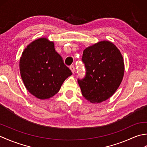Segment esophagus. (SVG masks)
Instances as JSON below:
<instances>
[{
  "label": "esophagus",
  "instance_id": "1",
  "mask_svg": "<svg viewBox=\"0 0 147 147\" xmlns=\"http://www.w3.org/2000/svg\"><path fill=\"white\" fill-rule=\"evenodd\" d=\"M70 69L71 70V71L73 72V73H74V71H75V67H74V65H71L70 66Z\"/></svg>",
  "mask_w": 147,
  "mask_h": 147
}]
</instances>
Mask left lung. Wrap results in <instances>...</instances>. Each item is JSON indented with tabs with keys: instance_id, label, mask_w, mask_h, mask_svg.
Listing matches in <instances>:
<instances>
[{
	"instance_id": "left-lung-1",
	"label": "left lung",
	"mask_w": 147,
	"mask_h": 147,
	"mask_svg": "<svg viewBox=\"0 0 147 147\" xmlns=\"http://www.w3.org/2000/svg\"><path fill=\"white\" fill-rule=\"evenodd\" d=\"M82 61L86 75L78 82L83 96L92 103L110 98L124 76V60L119 50L109 41L99 42L84 50Z\"/></svg>"
}]
</instances>
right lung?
I'll return each instance as SVG.
<instances>
[{"label": "right lung", "instance_id": "right-lung-1", "mask_svg": "<svg viewBox=\"0 0 147 147\" xmlns=\"http://www.w3.org/2000/svg\"><path fill=\"white\" fill-rule=\"evenodd\" d=\"M20 71L28 91L41 100L55 95L65 80L72 74L55 51L54 43L46 38L35 40L24 50Z\"/></svg>", "mask_w": 147, "mask_h": 147}]
</instances>
